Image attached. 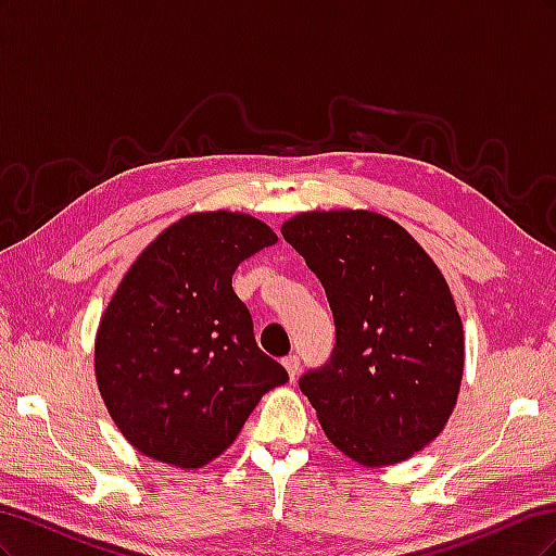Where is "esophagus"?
Listing matches in <instances>:
<instances>
[{
    "label": "esophagus",
    "mask_w": 556,
    "mask_h": 556,
    "mask_svg": "<svg viewBox=\"0 0 556 556\" xmlns=\"http://www.w3.org/2000/svg\"><path fill=\"white\" fill-rule=\"evenodd\" d=\"M282 366L288 368V374H290V378L294 380L296 376H299V368H301V362H299V357L296 355H290V357H285L282 359Z\"/></svg>",
    "instance_id": "1"
}]
</instances>
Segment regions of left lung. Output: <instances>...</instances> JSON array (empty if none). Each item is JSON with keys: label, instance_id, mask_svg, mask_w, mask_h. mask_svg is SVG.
Segmentation results:
<instances>
[{"label": "left lung", "instance_id": "8db88e82", "mask_svg": "<svg viewBox=\"0 0 556 556\" xmlns=\"http://www.w3.org/2000/svg\"><path fill=\"white\" fill-rule=\"evenodd\" d=\"M282 237L333 315L331 357L299 378L327 439L364 466L410 457L445 427L464 374L462 319L439 266L368 211L301 213Z\"/></svg>", "mask_w": 556, "mask_h": 556}]
</instances>
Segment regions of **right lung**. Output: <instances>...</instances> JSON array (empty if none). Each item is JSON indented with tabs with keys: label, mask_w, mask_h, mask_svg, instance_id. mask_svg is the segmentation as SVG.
Wrapping results in <instances>:
<instances>
[{
	"label": "right lung",
	"mask_w": 556,
	"mask_h": 556,
	"mask_svg": "<svg viewBox=\"0 0 556 556\" xmlns=\"http://www.w3.org/2000/svg\"><path fill=\"white\" fill-rule=\"evenodd\" d=\"M276 241L250 215H188L143 250L111 299L97 331V384L117 429L148 457L208 464L262 394L290 380L260 350L231 288L237 266Z\"/></svg>",
	"instance_id": "obj_1"
}]
</instances>
